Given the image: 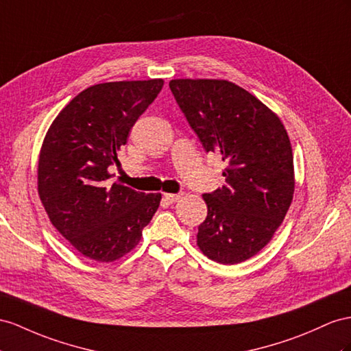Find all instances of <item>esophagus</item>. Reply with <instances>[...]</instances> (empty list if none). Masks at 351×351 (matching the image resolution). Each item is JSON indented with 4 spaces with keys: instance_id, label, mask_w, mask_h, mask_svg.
Here are the masks:
<instances>
[{
    "instance_id": "34e87169",
    "label": "esophagus",
    "mask_w": 351,
    "mask_h": 351,
    "mask_svg": "<svg viewBox=\"0 0 351 351\" xmlns=\"http://www.w3.org/2000/svg\"><path fill=\"white\" fill-rule=\"evenodd\" d=\"M163 197H165V200H166V202H169V203H176L179 199H181L182 194H172V193H165V194H163Z\"/></svg>"
}]
</instances>
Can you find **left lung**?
I'll use <instances>...</instances> for the list:
<instances>
[{
	"mask_svg": "<svg viewBox=\"0 0 351 351\" xmlns=\"http://www.w3.org/2000/svg\"><path fill=\"white\" fill-rule=\"evenodd\" d=\"M169 87L203 148L227 161L226 184L203 194L197 246L212 261L243 263L268 245L292 203L289 136L276 112L227 80L178 78Z\"/></svg>",
	"mask_w": 351,
	"mask_h": 351,
	"instance_id": "left-lung-1",
	"label": "left lung"
}]
</instances>
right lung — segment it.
I'll return each mask as SVG.
<instances>
[{"label":"right lung","mask_w":351,"mask_h":351,"mask_svg":"<svg viewBox=\"0 0 351 351\" xmlns=\"http://www.w3.org/2000/svg\"><path fill=\"white\" fill-rule=\"evenodd\" d=\"M161 78L95 84L62 110L44 136L38 195L69 245L97 263H112L138 246L161 194L112 182L110 167L129 132L163 88Z\"/></svg>","instance_id":"add662e5"}]
</instances>
